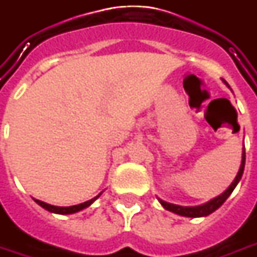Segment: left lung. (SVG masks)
<instances>
[{"mask_svg":"<svg viewBox=\"0 0 257 257\" xmlns=\"http://www.w3.org/2000/svg\"><path fill=\"white\" fill-rule=\"evenodd\" d=\"M224 81V84L231 90V87L229 84ZM232 91V90H231ZM243 169H245V146H243V149H242V160H240V167H239L238 174H236V177L233 179V181L231 183V186L225 190L222 194H219L215 198H212V200H209L208 202H205V204H201V205H195V207H183V205H177V204H172V202H167L165 200H162V198H159L158 197V201L160 202V205L163 207L167 211H170V212H174V214H177V215L181 216H188V218H200V216H207L209 214H212L214 211L219 208L225 201H226V198L231 195V193L235 190V187L238 186V183L242 179V174H243Z\"/></svg>","mask_w":257,"mask_h":257,"instance_id":"obj_1","label":"left lung"}]
</instances>
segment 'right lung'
Here are the masks:
<instances>
[{"label":"right lung","instance_id":"add662e5","mask_svg":"<svg viewBox=\"0 0 257 257\" xmlns=\"http://www.w3.org/2000/svg\"><path fill=\"white\" fill-rule=\"evenodd\" d=\"M101 194H102V191H101L97 197L91 198V200L81 202V204H77V205H71V207H56V205H52V204H48V202H43L41 201V200H35V198H33V200L36 201V204H39L42 208H45L46 211H49V212H55V214H60V215H69V214H74V212H78V211H81V209L90 207L92 202L95 201Z\"/></svg>","mask_w":257,"mask_h":257}]
</instances>
